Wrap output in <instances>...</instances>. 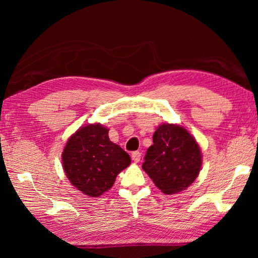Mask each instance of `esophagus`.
<instances>
[{
    "instance_id": "esophagus-1",
    "label": "esophagus",
    "mask_w": 258,
    "mask_h": 258,
    "mask_svg": "<svg viewBox=\"0 0 258 258\" xmlns=\"http://www.w3.org/2000/svg\"><path fill=\"white\" fill-rule=\"evenodd\" d=\"M132 159L134 163H139L140 159H141V152L140 151H134L132 154Z\"/></svg>"
}]
</instances>
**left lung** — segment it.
I'll use <instances>...</instances> for the list:
<instances>
[{
    "mask_svg": "<svg viewBox=\"0 0 258 258\" xmlns=\"http://www.w3.org/2000/svg\"><path fill=\"white\" fill-rule=\"evenodd\" d=\"M142 168L165 195H174L190 186L203 164L200 147L180 125L163 124L154 133Z\"/></svg>",
    "mask_w": 258,
    "mask_h": 258,
    "instance_id": "left-lung-1",
    "label": "left lung"
}]
</instances>
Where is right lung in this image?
<instances>
[{
	"mask_svg": "<svg viewBox=\"0 0 258 258\" xmlns=\"http://www.w3.org/2000/svg\"><path fill=\"white\" fill-rule=\"evenodd\" d=\"M101 124L82 126L68 139L61 159L72 184L90 197L110 189L118 174L128 167L131 157L111 142Z\"/></svg>",
	"mask_w": 258,
	"mask_h": 258,
	"instance_id": "1",
	"label": "right lung"
}]
</instances>
